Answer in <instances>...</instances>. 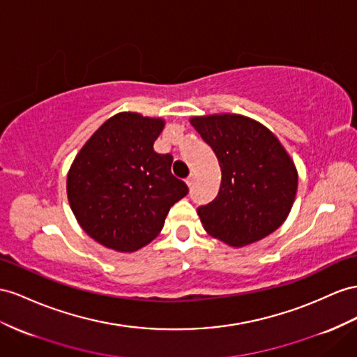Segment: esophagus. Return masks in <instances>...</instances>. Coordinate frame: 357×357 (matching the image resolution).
<instances>
[{
	"instance_id": "obj_1",
	"label": "esophagus",
	"mask_w": 357,
	"mask_h": 357,
	"mask_svg": "<svg viewBox=\"0 0 357 357\" xmlns=\"http://www.w3.org/2000/svg\"><path fill=\"white\" fill-rule=\"evenodd\" d=\"M195 179H196V175H195V173L193 172H191L190 173V176L185 179V182H187V185L188 187H191V185H193V182H195Z\"/></svg>"
}]
</instances>
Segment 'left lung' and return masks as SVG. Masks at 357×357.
Returning <instances> with one entry per match:
<instances>
[{
  "instance_id": "8db88e82",
  "label": "left lung",
  "mask_w": 357,
  "mask_h": 357,
  "mask_svg": "<svg viewBox=\"0 0 357 357\" xmlns=\"http://www.w3.org/2000/svg\"><path fill=\"white\" fill-rule=\"evenodd\" d=\"M222 169L217 197L199 206L205 231L243 248L266 238L287 220L297 193V170L268 128L241 114L191 117Z\"/></svg>"
}]
</instances>
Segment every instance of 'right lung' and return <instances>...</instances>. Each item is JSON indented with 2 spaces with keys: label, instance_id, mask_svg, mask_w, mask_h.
<instances>
[{
  "label": "right lung",
  "instance_id": "obj_1",
  "mask_svg": "<svg viewBox=\"0 0 357 357\" xmlns=\"http://www.w3.org/2000/svg\"><path fill=\"white\" fill-rule=\"evenodd\" d=\"M162 119L123 112L99 126L68 173V199L79 226L95 241L134 252L157 236L169 209L188 193L173 176L170 153L153 143Z\"/></svg>",
  "mask_w": 357,
  "mask_h": 357
}]
</instances>
